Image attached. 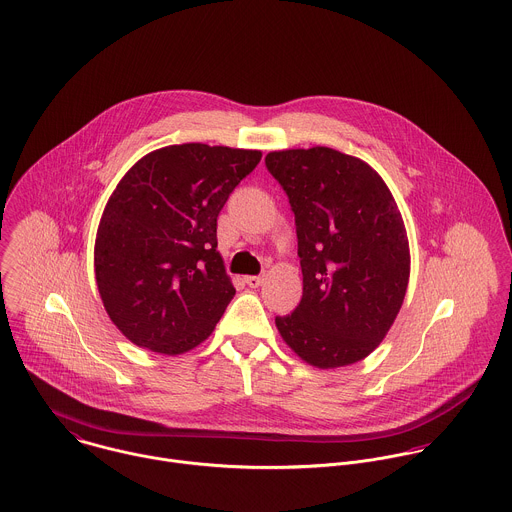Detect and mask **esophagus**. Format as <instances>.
<instances>
[{
  "label": "esophagus",
  "mask_w": 512,
  "mask_h": 512,
  "mask_svg": "<svg viewBox=\"0 0 512 512\" xmlns=\"http://www.w3.org/2000/svg\"><path fill=\"white\" fill-rule=\"evenodd\" d=\"M244 284H246L248 288H260V286L264 284V278H262V276H246V278H244Z\"/></svg>",
  "instance_id": "34e87169"
}]
</instances>
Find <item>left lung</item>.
I'll return each mask as SVG.
<instances>
[{
    "label": "left lung",
    "instance_id": "obj_1",
    "mask_svg": "<svg viewBox=\"0 0 512 512\" xmlns=\"http://www.w3.org/2000/svg\"><path fill=\"white\" fill-rule=\"evenodd\" d=\"M266 167L290 199L303 274L299 305L276 327L309 365L359 363L386 337L408 288L398 205L368 163L331 147L270 151Z\"/></svg>",
    "mask_w": 512,
    "mask_h": 512
}]
</instances>
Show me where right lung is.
Wrapping results in <instances>:
<instances>
[{
  "instance_id": "add662e5",
  "label": "right lung",
  "mask_w": 512,
  "mask_h": 512,
  "mask_svg": "<svg viewBox=\"0 0 512 512\" xmlns=\"http://www.w3.org/2000/svg\"><path fill=\"white\" fill-rule=\"evenodd\" d=\"M260 159L256 149L161 147L118 183L94 270L112 323L134 345L181 355L213 333L236 293L217 252V217Z\"/></svg>"
}]
</instances>
